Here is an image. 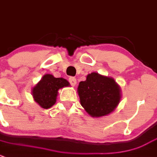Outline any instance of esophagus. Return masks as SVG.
<instances>
[{
    "instance_id": "34e87169",
    "label": "esophagus",
    "mask_w": 157,
    "mask_h": 157,
    "mask_svg": "<svg viewBox=\"0 0 157 157\" xmlns=\"http://www.w3.org/2000/svg\"><path fill=\"white\" fill-rule=\"evenodd\" d=\"M69 83H70V85H72V86H75V85H76L77 83L76 78H75V77H69Z\"/></svg>"
}]
</instances>
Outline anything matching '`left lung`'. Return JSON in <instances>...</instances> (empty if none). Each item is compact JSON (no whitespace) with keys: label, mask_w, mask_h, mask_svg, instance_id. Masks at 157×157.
Wrapping results in <instances>:
<instances>
[{"label":"left lung","mask_w":157,"mask_h":157,"mask_svg":"<svg viewBox=\"0 0 157 157\" xmlns=\"http://www.w3.org/2000/svg\"><path fill=\"white\" fill-rule=\"evenodd\" d=\"M78 94L81 105L92 117L106 116L114 111L121 99L120 87L110 77L97 72L79 82Z\"/></svg>","instance_id":"8db88e82"}]
</instances>
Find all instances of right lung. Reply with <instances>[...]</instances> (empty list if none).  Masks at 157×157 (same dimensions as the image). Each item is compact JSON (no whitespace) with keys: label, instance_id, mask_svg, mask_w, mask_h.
Masks as SVG:
<instances>
[{"label":"right lung","instance_id":"1","mask_svg":"<svg viewBox=\"0 0 157 157\" xmlns=\"http://www.w3.org/2000/svg\"><path fill=\"white\" fill-rule=\"evenodd\" d=\"M67 86H69V83L66 79L55 78L51 74H46L32 88V96L41 107L48 109L56 103L58 90Z\"/></svg>","mask_w":157,"mask_h":157}]
</instances>
